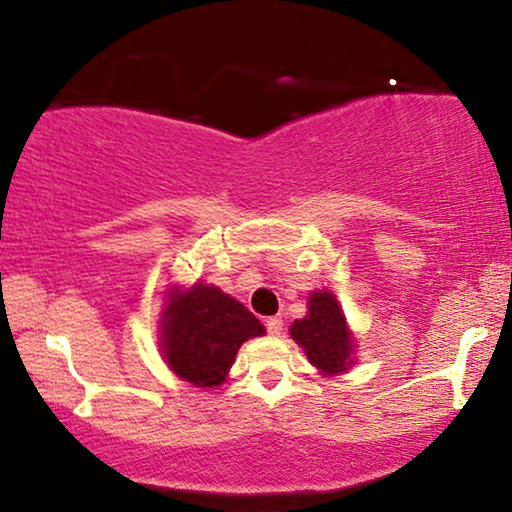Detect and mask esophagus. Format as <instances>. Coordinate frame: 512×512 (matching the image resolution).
Masks as SVG:
<instances>
[{"label": "esophagus", "instance_id": "1", "mask_svg": "<svg viewBox=\"0 0 512 512\" xmlns=\"http://www.w3.org/2000/svg\"><path fill=\"white\" fill-rule=\"evenodd\" d=\"M265 328H268L270 335H279L284 328V321H282V317H268L265 319Z\"/></svg>", "mask_w": 512, "mask_h": 512}]
</instances>
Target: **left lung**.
I'll return each mask as SVG.
<instances>
[{
  "label": "left lung",
  "mask_w": 512,
  "mask_h": 512,
  "mask_svg": "<svg viewBox=\"0 0 512 512\" xmlns=\"http://www.w3.org/2000/svg\"><path fill=\"white\" fill-rule=\"evenodd\" d=\"M307 317L291 324V338L305 349L307 359L321 373H342L352 366L354 342L333 293L317 291L310 296Z\"/></svg>",
  "instance_id": "left-lung-1"
}]
</instances>
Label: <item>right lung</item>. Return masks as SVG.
I'll list each match as a JSON object with an SVG mask.
<instances>
[{
  "label": "right lung",
  "instance_id": "1",
  "mask_svg": "<svg viewBox=\"0 0 512 512\" xmlns=\"http://www.w3.org/2000/svg\"><path fill=\"white\" fill-rule=\"evenodd\" d=\"M163 312V354L181 380L216 387L226 380L244 340L263 335L254 314L233 296L207 284L172 293Z\"/></svg>",
  "mask_w": 512,
  "mask_h": 512
}]
</instances>
